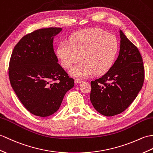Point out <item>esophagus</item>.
<instances>
[{
    "label": "esophagus",
    "mask_w": 153,
    "mask_h": 153,
    "mask_svg": "<svg viewBox=\"0 0 153 153\" xmlns=\"http://www.w3.org/2000/svg\"><path fill=\"white\" fill-rule=\"evenodd\" d=\"M74 81H75L76 83H80L81 82H83V80L79 79H74Z\"/></svg>",
    "instance_id": "obj_1"
}]
</instances>
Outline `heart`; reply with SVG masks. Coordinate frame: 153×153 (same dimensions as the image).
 <instances>
[{"mask_svg":"<svg viewBox=\"0 0 153 153\" xmlns=\"http://www.w3.org/2000/svg\"><path fill=\"white\" fill-rule=\"evenodd\" d=\"M119 51L115 35L100 28H90L77 32L70 37V43L60 42L57 56L63 68L70 69L81 59L82 62L70 70L71 75L87 77L102 75L111 68Z\"/></svg>","mask_w":153,"mask_h":153,"instance_id":"heart-1","label":"heart"}]
</instances>
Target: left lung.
<instances>
[{"label": "left lung", "instance_id": "1", "mask_svg": "<svg viewBox=\"0 0 153 153\" xmlns=\"http://www.w3.org/2000/svg\"><path fill=\"white\" fill-rule=\"evenodd\" d=\"M118 58L102 77L92 81L90 100L100 114L110 117L123 112L143 86L145 70L138 49L120 30Z\"/></svg>", "mask_w": 153, "mask_h": 153}]
</instances>
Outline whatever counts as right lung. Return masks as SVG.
Masks as SVG:
<instances>
[{
  "label": "right lung",
  "instance_id": "1",
  "mask_svg": "<svg viewBox=\"0 0 153 153\" xmlns=\"http://www.w3.org/2000/svg\"><path fill=\"white\" fill-rule=\"evenodd\" d=\"M61 30L50 27L25 35L10 58L12 87L25 108L38 117H48L57 111L66 92L74 85L53 49V38Z\"/></svg>",
  "mask_w": 153,
  "mask_h": 153
}]
</instances>
